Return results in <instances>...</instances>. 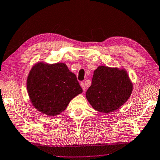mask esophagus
I'll return each mask as SVG.
<instances>
[{
  "label": "esophagus",
  "instance_id": "1",
  "mask_svg": "<svg viewBox=\"0 0 160 160\" xmlns=\"http://www.w3.org/2000/svg\"><path fill=\"white\" fill-rule=\"evenodd\" d=\"M80 86L82 87V88L83 91H85V90H86V87H85V83H84L83 82H80Z\"/></svg>",
  "mask_w": 160,
  "mask_h": 160
}]
</instances>
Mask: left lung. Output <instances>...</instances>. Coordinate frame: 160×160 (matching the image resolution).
I'll return each mask as SVG.
<instances>
[{
  "label": "left lung",
  "instance_id": "1",
  "mask_svg": "<svg viewBox=\"0 0 160 160\" xmlns=\"http://www.w3.org/2000/svg\"><path fill=\"white\" fill-rule=\"evenodd\" d=\"M132 90V85L125 70L99 66L94 71L86 97L94 109L109 113L122 106Z\"/></svg>",
  "mask_w": 160,
  "mask_h": 160
}]
</instances>
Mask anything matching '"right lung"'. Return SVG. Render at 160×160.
I'll return each mask as SVG.
<instances>
[{
    "instance_id": "right-lung-1",
    "label": "right lung",
    "mask_w": 160,
    "mask_h": 160,
    "mask_svg": "<svg viewBox=\"0 0 160 160\" xmlns=\"http://www.w3.org/2000/svg\"><path fill=\"white\" fill-rule=\"evenodd\" d=\"M27 88L34 107L48 116L66 109L70 100L82 92L76 75L65 63H37L29 72Z\"/></svg>"
}]
</instances>
